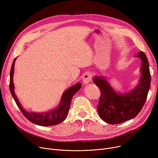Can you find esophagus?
<instances>
[{"label":"esophagus","instance_id":"esophagus-1","mask_svg":"<svg viewBox=\"0 0 158 158\" xmlns=\"http://www.w3.org/2000/svg\"><path fill=\"white\" fill-rule=\"evenodd\" d=\"M92 73L89 72H86L84 75L83 77H82V81H83L84 84H88L89 82L92 81Z\"/></svg>","mask_w":158,"mask_h":158}]
</instances>
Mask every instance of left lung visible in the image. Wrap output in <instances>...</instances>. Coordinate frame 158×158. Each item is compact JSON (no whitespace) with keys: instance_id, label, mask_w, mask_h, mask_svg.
Segmentation results:
<instances>
[{"instance_id":"obj_1","label":"left lung","mask_w":158,"mask_h":158,"mask_svg":"<svg viewBox=\"0 0 158 158\" xmlns=\"http://www.w3.org/2000/svg\"><path fill=\"white\" fill-rule=\"evenodd\" d=\"M135 56L142 61V76L138 86L128 94H117L103 77H96L94 79V82L101 90L97 106L98 113L103 121L111 125L136 117L147 100L151 81L148 61L143 52H138Z\"/></svg>"}]
</instances>
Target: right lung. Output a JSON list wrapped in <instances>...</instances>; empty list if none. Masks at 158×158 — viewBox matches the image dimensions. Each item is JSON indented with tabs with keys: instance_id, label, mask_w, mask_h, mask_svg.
I'll return each mask as SVG.
<instances>
[{
	"instance_id": "right-lung-1",
	"label": "right lung",
	"mask_w": 158,
	"mask_h": 158,
	"mask_svg": "<svg viewBox=\"0 0 158 158\" xmlns=\"http://www.w3.org/2000/svg\"><path fill=\"white\" fill-rule=\"evenodd\" d=\"M16 58L13 62L11 71H10V89L11 94L14 98V100L19 107L20 110L23 114V116L27 120H29L32 123L36 124L41 126H52L57 125L63 121H64L66 117H67L69 111L70 109V106L71 103L72 98L74 94L81 88V84L77 83L66 90L63 94L61 101L57 108L52 110L46 113H28L25 111L21 104H20L17 97L14 92V85L13 82V72H14V66Z\"/></svg>"
}]
</instances>
